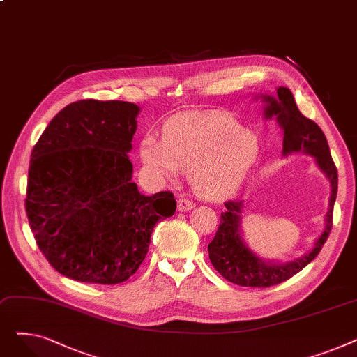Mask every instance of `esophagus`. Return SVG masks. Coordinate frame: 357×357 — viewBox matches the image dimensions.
Returning a JSON list of instances; mask_svg holds the SVG:
<instances>
[{
    "instance_id": "esophagus-1",
    "label": "esophagus",
    "mask_w": 357,
    "mask_h": 357,
    "mask_svg": "<svg viewBox=\"0 0 357 357\" xmlns=\"http://www.w3.org/2000/svg\"><path fill=\"white\" fill-rule=\"evenodd\" d=\"M195 207V204L192 201H190L188 198H179L178 199V211H190Z\"/></svg>"
}]
</instances>
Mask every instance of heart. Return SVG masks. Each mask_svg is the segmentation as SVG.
<instances>
[{"label":"heart","instance_id":"1","mask_svg":"<svg viewBox=\"0 0 357 357\" xmlns=\"http://www.w3.org/2000/svg\"><path fill=\"white\" fill-rule=\"evenodd\" d=\"M139 156L156 179L175 181L188 172L195 195L224 201L245 183L259 140L227 112H181L163 126L162 140L150 135L140 140Z\"/></svg>","mask_w":357,"mask_h":357}]
</instances>
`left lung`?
<instances>
[{"instance_id":"obj_1","label":"left lung","mask_w":357,"mask_h":357,"mask_svg":"<svg viewBox=\"0 0 357 357\" xmlns=\"http://www.w3.org/2000/svg\"><path fill=\"white\" fill-rule=\"evenodd\" d=\"M256 98L265 102L264 116L266 120L276 119L284 137V158L305 153L314 158L317 167L330 182L328 210L324 217V230L314 241V246L304 255L288 261L265 260L257 256L241 236V213L245 201H227L226 211L215 237L208 245V255L215 271L229 282L240 287L268 288L278 285L303 271L320 253L333 226V208L337 195V169L330 155V147L323 130L312 120L304 117L295 104L292 92L287 86H278L275 96L256 93Z\"/></svg>"}]
</instances>
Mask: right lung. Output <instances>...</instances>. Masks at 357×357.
<instances>
[{
  "instance_id": "add662e5",
  "label": "right lung",
  "mask_w": 357,
  "mask_h": 357,
  "mask_svg": "<svg viewBox=\"0 0 357 357\" xmlns=\"http://www.w3.org/2000/svg\"><path fill=\"white\" fill-rule=\"evenodd\" d=\"M140 107L82 100L56 114L36 143L26 211L49 264L79 282L114 285L136 273L156 222L172 217V192L146 197L128 152Z\"/></svg>"
}]
</instances>
